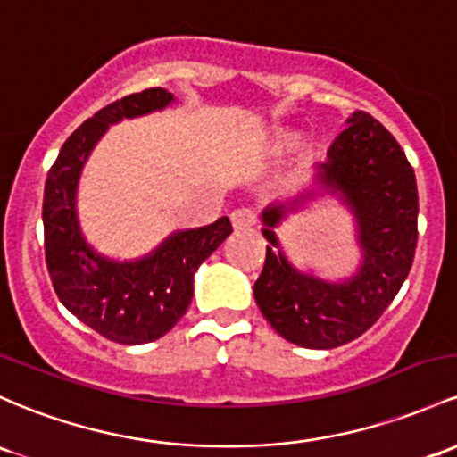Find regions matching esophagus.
Instances as JSON below:
<instances>
[{
	"mask_svg": "<svg viewBox=\"0 0 457 457\" xmlns=\"http://www.w3.org/2000/svg\"><path fill=\"white\" fill-rule=\"evenodd\" d=\"M229 220H232V228L237 232H243V229H249L255 225V214L249 208H238L229 214Z\"/></svg>",
	"mask_w": 457,
	"mask_h": 457,
	"instance_id": "obj_1",
	"label": "esophagus"
}]
</instances>
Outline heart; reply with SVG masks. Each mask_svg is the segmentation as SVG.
<instances>
[{
	"mask_svg": "<svg viewBox=\"0 0 457 457\" xmlns=\"http://www.w3.org/2000/svg\"><path fill=\"white\" fill-rule=\"evenodd\" d=\"M295 145H297V134H293V132H275L273 137L269 138L267 152L270 155H279V154L290 152V149H293Z\"/></svg>",
	"mask_w": 457,
	"mask_h": 457,
	"instance_id": "obj_1",
	"label": "heart"
}]
</instances>
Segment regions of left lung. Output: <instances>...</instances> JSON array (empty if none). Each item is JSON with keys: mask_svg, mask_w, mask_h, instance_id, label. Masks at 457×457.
<instances>
[{"mask_svg": "<svg viewBox=\"0 0 457 457\" xmlns=\"http://www.w3.org/2000/svg\"><path fill=\"white\" fill-rule=\"evenodd\" d=\"M317 188L262 212L267 260L253 286L262 317L288 343L334 349L362 336L388 308L408 278L416 252L419 190L403 149L378 119L353 112L328 160L314 167ZM329 194L352 210L361 267L329 283L285 258L274 228L305 201Z\"/></svg>", "mask_w": 457, "mask_h": 457, "instance_id": "8db88e82", "label": "left lung"}]
</instances>
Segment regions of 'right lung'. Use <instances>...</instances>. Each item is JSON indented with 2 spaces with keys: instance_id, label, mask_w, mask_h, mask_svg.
I'll use <instances>...</instances> for the list:
<instances>
[{
  "instance_id": "right-lung-1",
  "label": "right lung",
  "mask_w": 457,
  "mask_h": 457,
  "mask_svg": "<svg viewBox=\"0 0 457 457\" xmlns=\"http://www.w3.org/2000/svg\"><path fill=\"white\" fill-rule=\"evenodd\" d=\"M175 102L167 88H147L108 104L67 138L45 179V260L64 308L121 345L162 338L184 317L193 299L195 270L232 234L228 217L179 229L152 253L112 260L95 252L78 219V184L90 152L110 125L164 110Z\"/></svg>"
}]
</instances>
